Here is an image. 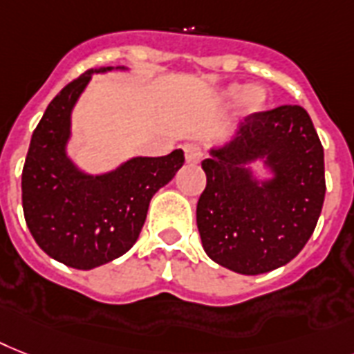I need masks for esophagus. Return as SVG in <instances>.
Masks as SVG:
<instances>
[{
	"label": "esophagus",
	"instance_id": "esophagus-1",
	"mask_svg": "<svg viewBox=\"0 0 354 354\" xmlns=\"http://www.w3.org/2000/svg\"><path fill=\"white\" fill-rule=\"evenodd\" d=\"M183 151H185L187 163H192V165H194V163L202 162L203 149L200 147V145H196V143H189V145L183 147Z\"/></svg>",
	"mask_w": 354,
	"mask_h": 354
}]
</instances>
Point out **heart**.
Wrapping results in <instances>:
<instances>
[{"label":"heart","instance_id":"b5f03b06","mask_svg":"<svg viewBox=\"0 0 354 354\" xmlns=\"http://www.w3.org/2000/svg\"><path fill=\"white\" fill-rule=\"evenodd\" d=\"M242 93L243 96L240 97V107H242L243 114H257L263 109L266 105V100H267V94L266 91L260 87V85H249V87L243 88L242 85H229V87L223 91V97L232 102V100H236L239 94Z\"/></svg>","mask_w":354,"mask_h":354}]
</instances>
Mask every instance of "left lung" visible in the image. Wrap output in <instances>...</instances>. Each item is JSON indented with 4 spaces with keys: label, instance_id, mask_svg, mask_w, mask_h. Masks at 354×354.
Returning <instances> with one entry per match:
<instances>
[{
    "label": "left lung",
    "instance_id": "obj_1",
    "mask_svg": "<svg viewBox=\"0 0 354 354\" xmlns=\"http://www.w3.org/2000/svg\"><path fill=\"white\" fill-rule=\"evenodd\" d=\"M209 154L196 205L207 257L251 277L289 263L311 238L326 196L324 147L306 109L251 114ZM258 161L266 177L252 167Z\"/></svg>",
    "mask_w": 354,
    "mask_h": 354
}]
</instances>
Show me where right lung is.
Segmentation results:
<instances>
[{"label":"right lung","instance_id":"add662e5","mask_svg":"<svg viewBox=\"0 0 354 354\" xmlns=\"http://www.w3.org/2000/svg\"><path fill=\"white\" fill-rule=\"evenodd\" d=\"M112 71L129 68H91L48 103L21 174L23 212L36 243L82 271L116 260L136 243L152 196L185 162L176 149L167 156L129 158L107 172H87L68 156L77 100L93 74Z\"/></svg>","mask_w":354,"mask_h":354}]
</instances>
